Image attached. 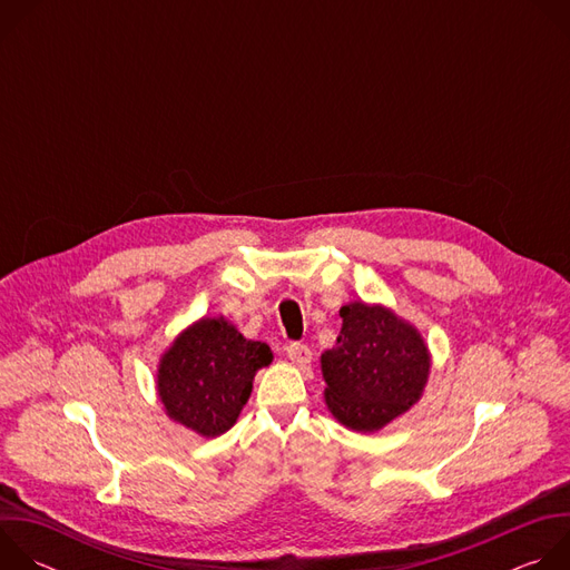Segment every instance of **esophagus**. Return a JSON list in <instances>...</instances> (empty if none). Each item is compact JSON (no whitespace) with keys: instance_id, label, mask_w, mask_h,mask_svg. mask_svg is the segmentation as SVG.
Here are the masks:
<instances>
[{"instance_id":"34e87169","label":"esophagus","mask_w":570,"mask_h":570,"mask_svg":"<svg viewBox=\"0 0 570 570\" xmlns=\"http://www.w3.org/2000/svg\"><path fill=\"white\" fill-rule=\"evenodd\" d=\"M286 354H288V358L295 363V365H308L311 363V350L306 347V345H302V343H291L288 347H286Z\"/></svg>"}]
</instances>
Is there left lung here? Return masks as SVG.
I'll return each instance as SVG.
<instances>
[{
	"mask_svg": "<svg viewBox=\"0 0 570 570\" xmlns=\"http://www.w3.org/2000/svg\"><path fill=\"white\" fill-rule=\"evenodd\" d=\"M343 330L322 354L324 401L356 433H376L422 399L431 354L411 322L381 304L352 302L341 308Z\"/></svg>",
	"mask_w": 570,
	"mask_h": 570,
	"instance_id": "1",
	"label": "left lung"
}]
</instances>
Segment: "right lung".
Instances as JSON below:
<instances>
[{"instance_id": "obj_1", "label": "right lung", "mask_w": 570, "mask_h": 570, "mask_svg": "<svg viewBox=\"0 0 570 570\" xmlns=\"http://www.w3.org/2000/svg\"><path fill=\"white\" fill-rule=\"evenodd\" d=\"M271 363L266 343L243 338L223 315L203 317L161 354L157 394L174 422L203 438H218L248 403L257 370Z\"/></svg>"}]
</instances>
